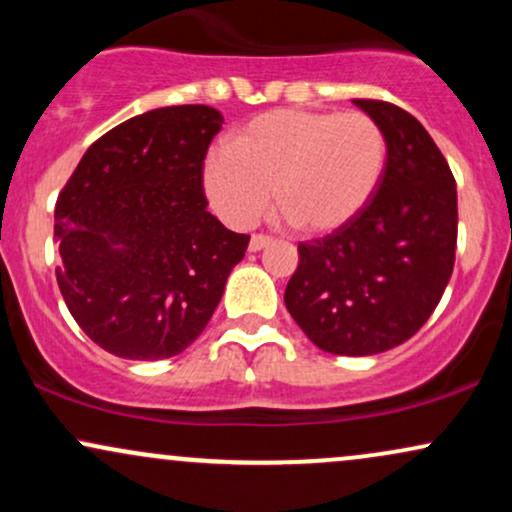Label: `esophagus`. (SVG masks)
I'll return each instance as SVG.
<instances>
[{"label": "esophagus", "instance_id": "34e87169", "mask_svg": "<svg viewBox=\"0 0 512 512\" xmlns=\"http://www.w3.org/2000/svg\"><path fill=\"white\" fill-rule=\"evenodd\" d=\"M269 243H272V238H269V236H252L248 250H250V252H260V250L267 248Z\"/></svg>", "mask_w": 512, "mask_h": 512}]
</instances>
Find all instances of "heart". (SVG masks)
<instances>
[{"mask_svg":"<svg viewBox=\"0 0 512 512\" xmlns=\"http://www.w3.org/2000/svg\"><path fill=\"white\" fill-rule=\"evenodd\" d=\"M385 129L361 110H272L214 149L202 180L223 221L248 228L274 199L310 236L342 231L378 195L387 168Z\"/></svg>","mask_w":512,"mask_h":512,"instance_id":"b5f03b06","label":"heart"}]
</instances>
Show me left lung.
Returning a JSON list of instances; mask_svg holds the SVG:
<instances>
[{
  "label": "left lung",
  "instance_id": "left-lung-1",
  "mask_svg": "<svg viewBox=\"0 0 512 512\" xmlns=\"http://www.w3.org/2000/svg\"><path fill=\"white\" fill-rule=\"evenodd\" d=\"M354 105L385 129L387 168L366 211L332 236L298 245L284 303L322 351L373 356L424 327L448 286L457 245V187L431 134L407 110Z\"/></svg>",
  "mask_w": 512,
  "mask_h": 512
}]
</instances>
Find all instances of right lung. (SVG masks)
<instances>
[{
	"mask_svg": "<svg viewBox=\"0 0 512 512\" xmlns=\"http://www.w3.org/2000/svg\"><path fill=\"white\" fill-rule=\"evenodd\" d=\"M223 125L209 105H168L88 146L55 207L57 284L108 354L178 356L219 305L250 236L207 211L202 166Z\"/></svg>",
	"mask_w": 512,
	"mask_h": 512,
	"instance_id": "1",
	"label": "right lung"
}]
</instances>
